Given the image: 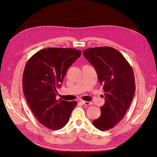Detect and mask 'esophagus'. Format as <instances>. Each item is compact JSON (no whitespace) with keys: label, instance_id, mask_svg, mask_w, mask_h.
Returning a JSON list of instances; mask_svg holds the SVG:
<instances>
[{"label":"esophagus","instance_id":"obj_1","mask_svg":"<svg viewBox=\"0 0 157 157\" xmlns=\"http://www.w3.org/2000/svg\"><path fill=\"white\" fill-rule=\"evenodd\" d=\"M81 102L83 103V104L86 105H91V103H90V102H88V101H81Z\"/></svg>","mask_w":157,"mask_h":157}]
</instances>
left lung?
I'll return each mask as SVG.
<instances>
[{
  "instance_id": "8db88e82",
  "label": "left lung",
  "mask_w": 157,
  "mask_h": 157,
  "mask_svg": "<svg viewBox=\"0 0 157 157\" xmlns=\"http://www.w3.org/2000/svg\"><path fill=\"white\" fill-rule=\"evenodd\" d=\"M85 59L95 67L105 93L101 115L92 121L101 130H108L124 117L136 92L132 68L123 55L111 47H95L83 51Z\"/></svg>"
}]
</instances>
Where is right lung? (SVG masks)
<instances>
[{
  "mask_svg": "<svg viewBox=\"0 0 157 157\" xmlns=\"http://www.w3.org/2000/svg\"><path fill=\"white\" fill-rule=\"evenodd\" d=\"M81 53L74 48H46L32 55L25 67L22 85L26 101L39 123L49 129L63 128L77 105L76 101L56 100V96L67 69Z\"/></svg>",
  "mask_w": 157,
  "mask_h": 157,
  "instance_id": "right-lung-1",
  "label": "right lung"
}]
</instances>
